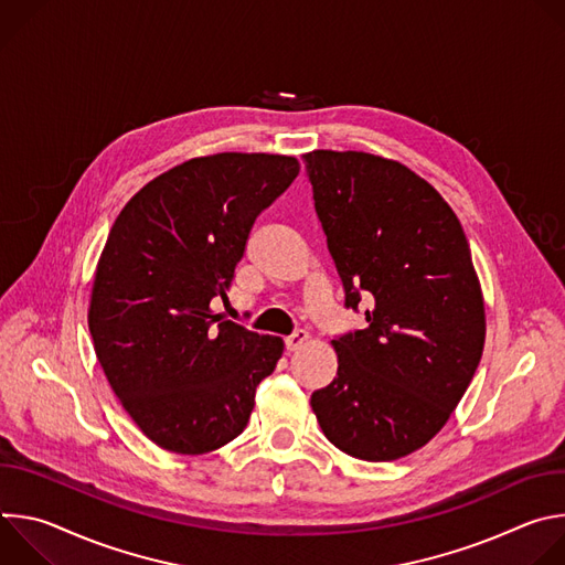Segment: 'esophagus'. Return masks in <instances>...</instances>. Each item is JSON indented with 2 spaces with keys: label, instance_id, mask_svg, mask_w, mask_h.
<instances>
[{
  "label": "esophagus",
  "instance_id": "34e87169",
  "mask_svg": "<svg viewBox=\"0 0 565 565\" xmlns=\"http://www.w3.org/2000/svg\"><path fill=\"white\" fill-rule=\"evenodd\" d=\"M306 342H308V333L306 331H295L292 335L286 338V349L292 353V351H299Z\"/></svg>",
  "mask_w": 565,
  "mask_h": 565
}]
</instances>
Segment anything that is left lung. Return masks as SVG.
Instances as JSON below:
<instances>
[{"instance_id": "8db88e82", "label": "left lung", "mask_w": 565, "mask_h": 565, "mask_svg": "<svg viewBox=\"0 0 565 565\" xmlns=\"http://www.w3.org/2000/svg\"><path fill=\"white\" fill-rule=\"evenodd\" d=\"M315 210L366 329L333 340L338 377L310 395L324 436L384 462L425 447L465 395L486 347V303L449 203L397 160L303 153Z\"/></svg>"}]
</instances>
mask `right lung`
<instances>
[{
    "label": "right lung",
    "mask_w": 565,
    "mask_h": 565,
    "mask_svg": "<svg viewBox=\"0 0 565 565\" xmlns=\"http://www.w3.org/2000/svg\"><path fill=\"white\" fill-rule=\"evenodd\" d=\"M297 174L299 160L281 153L192 158L136 192L111 225L89 331L120 405L158 447L199 456L246 429L284 342L210 301L227 299L255 218Z\"/></svg>",
    "instance_id": "1"
}]
</instances>
